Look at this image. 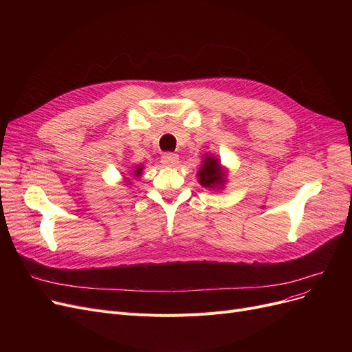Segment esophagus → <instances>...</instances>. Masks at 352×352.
Masks as SVG:
<instances>
[{"instance_id": "34e87169", "label": "esophagus", "mask_w": 352, "mask_h": 352, "mask_svg": "<svg viewBox=\"0 0 352 352\" xmlns=\"http://www.w3.org/2000/svg\"><path fill=\"white\" fill-rule=\"evenodd\" d=\"M161 162L162 165H166V166H174L178 162V155L174 153H165L161 157Z\"/></svg>"}]
</instances>
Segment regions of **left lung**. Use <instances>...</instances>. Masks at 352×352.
<instances>
[{
	"label": "left lung",
	"mask_w": 352,
	"mask_h": 352,
	"mask_svg": "<svg viewBox=\"0 0 352 352\" xmlns=\"http://www.w3.org/2000/svg\"><path fill=\"white\" fill-rule=\"evenodd\" d=\"M199 182L201 186L208 187V188H221L223 182L226 181V173L223 171L219 165V161L214 157H207L202 162L199 168Z\"/></svg>",
	"instance_id": "8db88e82"
}]
</instances>
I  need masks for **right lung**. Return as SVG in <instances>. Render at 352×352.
<instances>
[{
	"label": "right lung",
	"instance_id": "add662e5",
	"mask_svg": "<svg viewBox=\"0 0 352 352\" xmlns=\"http://www.w3.org/2000/svg\"><path fill=\"white\" fill-rule=\"evenodd\" d=\"M141 171H142V166L140 165V166H137V168H135V174H131V175H135V177H138V175H141Z\"/></svg>",
	"mask_w": 352,
	"mask_h": 352
}]
</instances>
